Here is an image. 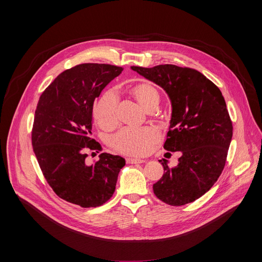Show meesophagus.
Returning <instances> with one entry per match:
<instances>
[{
    "mask_svg": "<svg viewBox=\"0 0 262 262\" xmlns=\"http://www.w3.org/2000/svg\"><path fill=\"white\" fill-rule=\"evenodd\" d=\"M145 161L141 160V159H135V158H127L126 159V163H128V164H142Z\"/></svg>",
    "mask_w": 262,
    "mask_h": 262,
    "instance_id": "esophagus-1",
    "label": "esophagus"
}]
</instances>
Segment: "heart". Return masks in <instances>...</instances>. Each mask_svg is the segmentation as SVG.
Returning <instances> with one entry per match:
<instances>
[{
  "label": "heart",
  "instance_id": "obj_1",
  "mask_svg": "<svg viewBox=\"0 0 262 262\" xmlns=\"http://www.w3.org/2000/svg\"><path fill=\"white\" fill-rule=\"evenodd\" d=\"M129 93L146 110H156L160 102L158 89L149 82H140L129 88ZM94 119L102 128H111L118 121L117 96L113 90L105 91L94 106ZM159 132L151 127L123 128L111 140L114 150L122 155L142 157L152 150L159 142Z\"/></svg>",
  "mask_w": 262,
  "mask_h": 262
}]
</instances>
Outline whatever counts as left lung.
Returning a JSON list of instances; mask_svg holds the SVG:
<instances>
[{"mask_svg": "<svg viewBox=\"0 0 262 262\" xmlns=\"http://www.w3.org/2000/svg\"><path fill=\"white\" fill-rule=\"evenodd\" d=\"M132 69L168 93L172 118L164 148L181 151L176 167L165 159L155 195L166 204L180 206L203 196L220 177L232 139L230 119L220 89L201 72L172 64Z\"/></svg>", "mask_w": 262, "mask_h": 262, "instance_id": "1", "label": "left lung"}]
</instances>
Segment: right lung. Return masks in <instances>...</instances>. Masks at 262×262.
Returning <instances> with one entry per match:
<instances>
[{"instance_id": "add662e5", "label": "right lung", "mask_w": 262, "mask_h": 262, "mask_svg": "<svg viewBox=\"0 0 262 262\" xmlns=\"http://www.w3.org/2000/svg\"><path fill=\"white\" fill-rule=\"evenodd\" d=\"M122 70L98 63L66 69L42 92L35 111L32 146L45 178L57 196L84 208L113 196L125 165L123 158L105 152L86 164L87 150H101L90 138L95 99Z\"/></svg>"}]
</instances>
